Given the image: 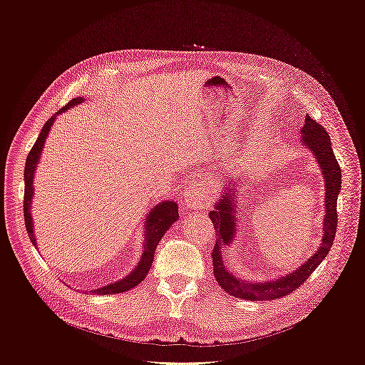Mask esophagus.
Instances as JSON below:
<instances>
[{
	"instance_id": "esophagus-1",
	"label": "esophagus",
	"mask_w": 365,
	"mask_h": 365,
	"mask_svg": "<svg viewBox=\"0 0 365 365\" xmlns=\"http://www.w3.org/2000/svg\"><path fill=\"white\" fill-rule=\"evenodd\" d=\"M213 190L210 189V185L202 181H195L187 187L184 192V201L185 207L189 210H201L212 204Z\"/></svg>"
}]
</instances>
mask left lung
Listing matches in <instances>:
<instances>
[{
  "instance_id": "1",
  "label": "left lung",
  "mask_w": 365,
  "mask_h": 365,
  "mask_svg": "<svg viewBox=\"0 0 365 365\" xmlns=\"http://www.w3.org/2000/svg\"><path fill=\"white\" fill-rule=\"evenodd\" d=\"M300 141L303 146L312 152V155L318 164L319 170L323 173L324 180V219H323V236L322 244L317 251L309 257L302 267H298L292 272L279 275L272 280L254 282V280H242L240 277L231 272L225 264L222 257V250L230 247L236 240L237 235V185L240 184L237 176L228 175L225 189L220 193V197L216 201L215 208L208 213L210 219L216 230V242L212 252L213 257V272L215 279L220 288L230 295L242 300L251 302H267L274 300L291 294L306 282L319 263L324 260L330 247L334 244L336 233V200L341 190V169L338 161L334 155L330 137L326 129L318 125L311 117H306L304 126L300 130Z\"/></svg>"
}]
</instances>
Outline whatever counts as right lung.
<instances>
[{
  "instance_id": "add662e5",
  "label": "right lung",
  "mask_w": 365,
  "mask_h": 365,
  "mask_svg": "<svg viewBox=\"0 0 365 365\" xmlns=\"http://www.w3.org/2000/svg\"><path fill=\"white\" fill-rule=\"evenodd\" d=\"M85 101V97H76L71 102L65 105L59 113L54 114L48 121L43 125L41 134L36 140L35 145H33L31 150L29 152L27 160H26V169H24V220H26V228L29 237L31 240V244L36 247V236L35 231H33V217H31V201L33 196H35V189H33V180H35V172L38 168V163L41 158V153L43 149V145H46V140L50 134V129L54 123L56 117L65 111H68L70 108H74L76 105H81ZM180 213H178V204L175 201H161L155 207L149 210V213L145 219V227H143V233H145V240H143V252L140 262L137 263V267L132 269L129 274H126L123 279H120L114 283H109L106 286H102V288L93 289V294L97 295H109V294H120L129 291L132 288H135L137 284H140L143 280L146 279V275L153 263V254H155L157 245L160 244L161 237L164 236L165 231H168L172 224H175L178 220Z\"/></svg>"
}]
</instances>
